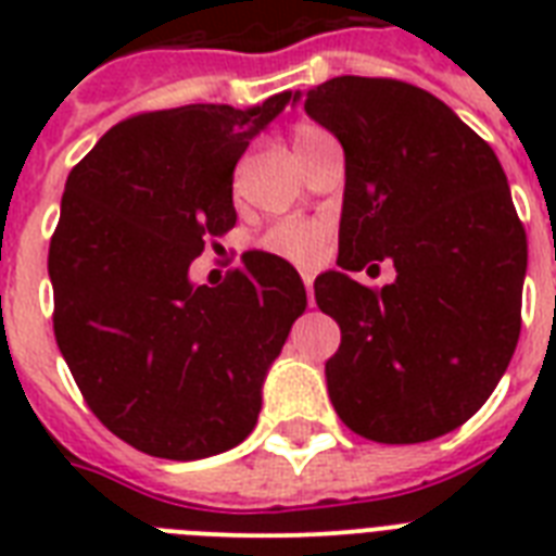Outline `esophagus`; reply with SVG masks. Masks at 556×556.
<instances>
[{
  "instance_id": "34e87169",
  "label": "esophagus",
  "mask_w": 556,
  "mask_h": 556,
  "mask_svg": "<svg viewBox=\"0 0 556 556\" xmlns=\"http://www.w3.org/2000/svg\"><path fill=\"white\" fill-rule=\"evenodd\" d=\"M303 282H305V291H308V303L314 305V274L312 270H303Z\"/></svg>"
}]
</instances>
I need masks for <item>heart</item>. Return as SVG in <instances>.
Masks as SVG:
<instances>
[{
	"mask_svg": "<svg viewBox=\"0 0 556 556\" xmlns=\"http://www.w3.org/2000/svg\"><path fill=\"white\" fill-rule=\"evenodd\" d=\"M323 135V129L312 124L296 126L294 143L312 141ZM326 239H329V227L323 222H314V218H288V222H279L270 230H265L260 239V248L270 256H279L286 262H296V265H312V262L320 260L323 248H326Z\"/></svg>",
	"mask_w": 556,
	"mask_h": 556,
	"instance_id": "obj_1",
	"label": "heart"
}]
</instances>
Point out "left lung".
<instances>
[{"mask_svg": "<svg viewBox=\"0 0 556 556\" xmlns=\"http://www.w3.org/2000/svg\"><path fill=\"white\" fill-rule=\"evenodd\" d=\"M305 112L346 155L343 270L314 279L343 334L326 364L331 404L380 444L439 439L491 397L519 340L528 242L505 169L409 83L334 77L305 91ZM369 258L393 260L392 287L348 277Z\"/></svg>", "mask_w": 556, "mask_h": 556, "instance_id": "left-lung-1", "label": "left lung"}]
</instances>
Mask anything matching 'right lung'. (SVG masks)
I'll use <instances>...</instances> for the list:
<instances>
[{
  "instance_id": "1",
  "label": "right lung",
  "mask_w": 556,
  "mask_h": 556,
  "mask_svg": "<svg viewBox=\"0 0 556 556\" xmlns=\"http://www.w3.org/2000/svg\"><path fill=\"white\" fill-rule=\"evenodd\" d=\"M288 103L135 115L65 181L48 251L56 346L91 413L141 453L192 462L248 439L308 305L294 265L262 251L216 288L190 279L236 225V161Z\"/></svg>"
}]
</instances>
